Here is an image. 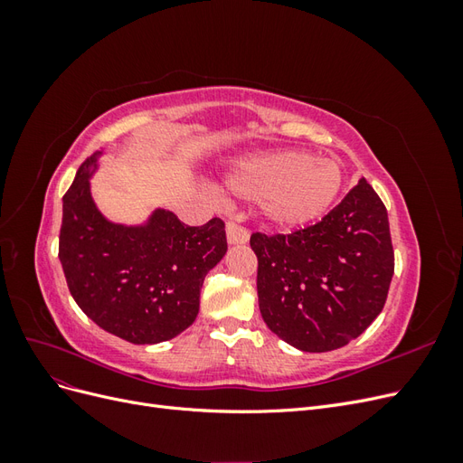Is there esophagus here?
<instances>
[{
	"mask_svg": "<svg viewBox=\"0 0 463 463\" xmlns=\"http://www.w3.org/2000/svg\"><path fill=\"white\" fill-rule=\"evenodd\" d=\"M226 235H228V243L230 245H241V243L249 241L247 228L240 226V223L232 222V220L226 223Z\"/></svg>",
	"mask_w": 463,
	"mask_h": 463,
	"instance_id": "1",
	"label": "esophagus"
}]
</instances>
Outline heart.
Returning <instances> with one entry per match:
<instances>
[{"label": "heart", "instance_id": "obj_1", "mask_svg": "<svg viewBox=\"0 0 463 463\" xmlns=\"http://www.w3.org/2000/svg\"><path fill=\"white\" fill-rule=\"evenodd\" d=\"M342 184L338 162L298 150L247 158L228 179L235 194L259 201L264 220L276 228H299L318 220L338 197Z\"/></svg>", "mask_w": 463, "mask_h": 463}]
</instances>
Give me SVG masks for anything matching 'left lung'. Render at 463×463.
Returning <instances> with one entry per match:
<instances>
[{"label": "left lung", "instance_id": "8db88e82", "mask_svg": "<svg viewBox=\"0 0 463 463\" xmlns=\"http://www.w3.org/2000/svg\"><path fill=\"white\" fill-rule=\"evenodd\" d=\"M262 320L301 352H332L381 315L394 276L388 213L365 179L320 222L250 235Z\"/></svg>", "mask_w": 463, "mask_h": 463}]
</instances>
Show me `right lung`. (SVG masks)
<instances>
[{
	"label": "right lung",
	"instance_id": "1",
	"mask_svg": "<svg viewBox=\"0 0 463 463\" xmlns=\"http://www.w3.org/2000/svg\"><path fill=\"white\" fill-rule=\"evenodd\" d=\"M102 152L80 164L63 194L60 260L73 299L106 332L131 344H160L199 315L204 276L228 250L226 226L213 218L185 226L154 210L145 226L106 220L90 197Z\"/></svg>",
	"mask_w": 463,
	"mask_h": 463
}]
</instances>
